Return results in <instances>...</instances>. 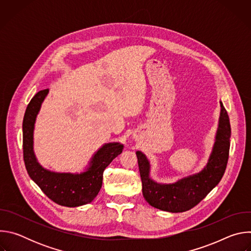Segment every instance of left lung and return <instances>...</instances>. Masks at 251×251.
Masks as SVG:
<instances>
[{"label":"left lung","instance_id":"left-lung-1","mask_svg":"<svg viewBox=\"0 0 251 251\" xmlns=\"http://www.w3.org/2000/svg\"><path fill=\"white\" fill-rule=\"evenodd\" d=\"M230 135L229 118L221 101L219 126L206 165L201 172L184 176L171 184L154 181L150 176L151 165L147 156L137 151L142 193L147 202L158 209L169 212H183L197 205L222 180L228 160Z\"/></svg>","mask_w":251,"mask_h":251}]
</instances>
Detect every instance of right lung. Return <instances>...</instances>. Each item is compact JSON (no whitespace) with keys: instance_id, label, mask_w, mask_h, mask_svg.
Here are the masks:
<instances>
[{"instance_id":"1","label":"right lung","mask_w":251,"mask_h":251,"mask_svg":"<svg viewBox=\"0 0 251 251\" xmlns=\"http://www.w3.org/2000/svg\"><path fill=\"white\" fill-rule=\"evenodd\" d=\"M49 91L44 89L35 94L24 116L23 149L25 169L31 180L51 201L63 206H80L96 198L102 186L105 168L122 153L124 146L119 142L105 143L93 154L88 166L81 173H58L44 168L33 151V130Z\"/></svg>"}]
</instances>
